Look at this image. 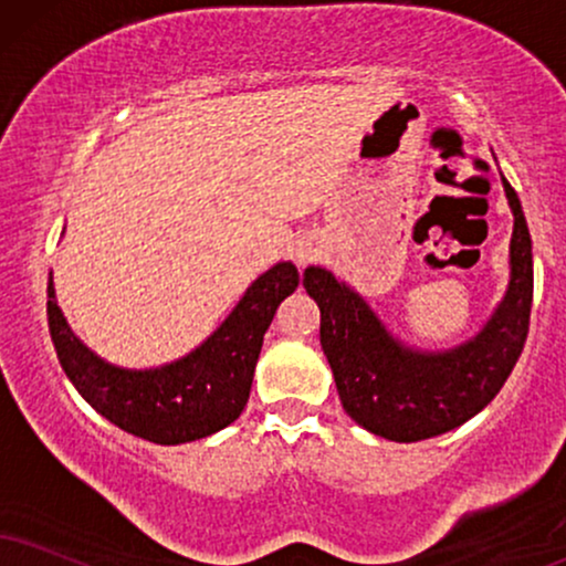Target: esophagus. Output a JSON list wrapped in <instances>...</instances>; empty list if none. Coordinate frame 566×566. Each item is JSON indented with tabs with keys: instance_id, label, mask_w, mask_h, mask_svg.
<instances>
[{
	"instance_id": "obj_1",
	"label": "esophagus",
	"mask_w": 566,
	"mask_h": 566,
	"mask_svg": "<svg viewBox=\"0 0 566 566\" xmlns=\"http://www.w3.org/2000/svg\"><path fill=\"white\" fill-rule=\"evenodd\" d=\"M317 256V243L315 241H298L294 249L296 264H310Z\"/></svg>"
}]
</instances>
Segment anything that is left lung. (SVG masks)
Segmentation results:
<instances>
[{
    "label": "left lung",
    "instance_id": "8db88e82",
    "mask_svg": "<svg viewBox=\"0 0 566 566\" xmlns=\"http://www.w3.org/2000/svg\"><path fill=\"white\" fill-rule=\"evenodd\" d=\"M504 180L514 214L504 302L475 338L449 352H415L399 344L365 298L325 268L304 270V289L319 306V344L346 415L375 436L415 443L441 436L496 399L530 331L533 241L520 197Z\"/></svg>",
    "mask_w": 566,
    "mask_h": 566
}]
</instances>
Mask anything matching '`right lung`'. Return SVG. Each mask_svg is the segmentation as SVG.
<instances>
[{"mask_svg":"<svg viewBox=\"0 0 566 566\" xmlns=\"http://www.w3.org/2000/svg\"><path fill=\"white\" fill-rule=\"evenodd\" d=\"M296 285L294 264L277 262L249 285L205 344L188 357L155 369H123L88 352L57 306L52 277L46 285L49 333L70 382L102 417L144 441L178 446L239 420L249 401L264 333Z\"/></svg>","mask_w":566,"mask_h":566,"instance_id":"add662e5","label":"right lung"}]
</instances>
